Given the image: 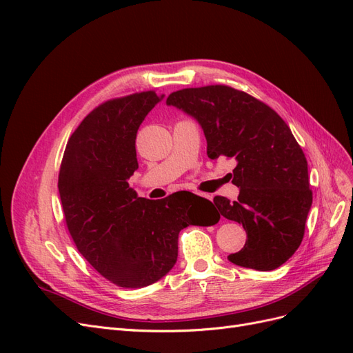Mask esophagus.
I'll return each mask as SVG.
<instances>
[{
  "mask_svg": "<svg viewBox=\"0 0 353 353\" xmlns=\"http://www.w3.org/2000/svg\"><path fill=\"white\" fill-rule=\"evenodd\" d=\"M196 196H197V197H203V199H206V200H212V196H210V194H205V193H196Z\"/></svg>",
  "mask_w": 353,
  "mask_h": 353,
  "instance_id": "obj_1",
  "label": "esophagus"
}]
</instances>
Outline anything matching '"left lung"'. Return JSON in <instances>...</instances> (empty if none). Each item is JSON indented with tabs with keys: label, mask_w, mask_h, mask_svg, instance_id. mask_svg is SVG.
<instances>
[{
	"label": "left lung",
	"mask_w": 353,
	"mask_h": 353,
	"mask_svg": "<svg viewBox=\"0 0 353 353\" xmlns=\"http://www.w3.org/2000/svg\"><path fill=\"white\" fill-rule=\"evenodd\" d=\"M166 104L199 122L209 159H236L239 199H213L222 216L248 232L230 262L258 271L279 268L301 245L312 206L307 162L290 128L270 105L227 85L179 90Z\"/></svg>",
	"instance_id": "8db88e82"
}]
</instances>
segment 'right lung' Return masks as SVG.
I'll list each match as a JSON object with an SVG mask.
<instances>
[{
	"mask_svg": "<svg viewBox=\"0 0 353 353\" xmlns=\"http://www.w3.org/2000/svg\"><path fill=\"white\" fill-rule=\"evenodd\" d=\"M162 99L144 91L100 104L69 138L60 166L61 206L79 253L126 288L150 285L174 268L181 230L219 221L208 212L212 203L193 193L148 200L128 184L138 169V128Z\"/></svg>",
	"mask_w": 353,
	"mask_h": 353,
	"instance_id": "right-lung-1",
	"label": "right lung"
}]
</instances>
